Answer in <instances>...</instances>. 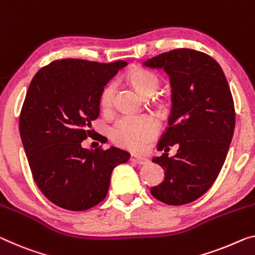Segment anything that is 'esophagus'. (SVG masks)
<instances>
[{"label":"esophagus","instance_id":"esophagus-1","mask_svg":"<svg viewBox=\"0 0 255 255\" xmlns=\"http://www.w3.org/2000/svg\"><path fill=\"white\" fill-rule=\"evenodd\" d=\"M130 160H131L132 163L139 164V165H143V164H147L148 163V159L147 158L141 157V156H138V155H135V154H131Z\"/></svg>","mask_w":255,"mask_h":255}]
</instances>
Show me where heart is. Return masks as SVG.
Here are the masks:
<instances>
[{"label": "heart", "mask_w": 255, "mask_h": 255, "mask_svg": "<svg viewBox=\"0 0 255 255\" xmlns=\"http://www.w3.org/2000/svg\"><path fill=\"white\" fill-rule=\"evenodd\" d=\"M128 81L141 96L149 98L157 91L159 77L155 73L143 68L132 69L128 74ZM115 85H106L100 95V106L104 111H109L113 106ZM157 132V123L150 116H123L113 125L111 138L117 146L132 150H141L148 141Z\"/></svg>", "instance_id": "heart-1"}]
</instances>
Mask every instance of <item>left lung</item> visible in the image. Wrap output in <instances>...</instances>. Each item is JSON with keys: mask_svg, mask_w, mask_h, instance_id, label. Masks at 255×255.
Listing matches in <instances>:
<instances>
[{"mask_svg": "<svg viewBox=\"0 0 255 255\" xmlns=\"http://www.w3.org/2000/svg\"><path fill=\"white\" fill-rule=\"evenodd\" d=\"M143 66L165 70L172 87L168 127L157 149L179 146L173 157L152 159L165 171V180L150 193L164 204L185 205L212 187L225 163L236 122L232 92L220 65L201 51L175 49Z\"/></svg>", "mask_w": 255, "mask_h": 255, "instance_id": "1", "label": "left lung"}]
</instances>
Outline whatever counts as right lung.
Masks as SVG:
<instances>
[{
  "label": "right lung",
  "mask_w": 255,
  "mask_h": 255,
  "mask_svg": "<svg viewBox=\"0 0 255 255\" xmlns=\"http://www.w3.org/2000/svg\"><path fill=\"white\" fill-rule=\"evenodd\" d=\"M127 62L52 61L35 74L23 101L19 131L34 181L57 206L85 211L104 201L112 172L128 151L82 148L100 115V95Z\"/></svg>",
  "instance_id": "right-lung-1"
}]
</instances>
